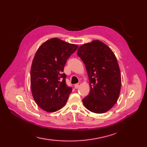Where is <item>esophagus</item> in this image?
Segmentation results:
<instances>
[{
	"label": "esophagus",
	"instance_id": "34e87169",
	"mask_svg": "<svg viewBox=\"0 0 147 147\" xmlns=\"http://www.w3.org/2000/svg\"><path fill=\"white\" fill-rule=\"evenodd\" d=\"M74 87H75V88L77 89L78 87H79V85H78V84H75Z\"/></svg>",
	"mask_w": 147,
	"mask_h": 147
}]
</instances>
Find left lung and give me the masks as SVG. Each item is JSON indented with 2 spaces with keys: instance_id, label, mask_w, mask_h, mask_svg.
<instances>
[{
  "instance_id": "obj_1",
  "label": "left lung",
  "mask_w": 147,
  "mask_h": 147,
  "mask_svg": "<svg viewBox=\"0 0 147 147\" xmlns=\"http://www.w3.org/2000/svg\"><path fill=\"white\" fill-rule=\"evenodd\" d=\"M77 55L87 70L90 90L82 102L95 113L109 111L115 104L121 88V74L116 57L104 43L96 40L79 47Z\"/></svg>"
}]
</instances>
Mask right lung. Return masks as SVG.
<instances>
[{
  "label": "right lung",
  "instance_id": "1",
  "mask_svg": "<svg viewBox=\"0 0 147 147\" xmlns=\"http://www.w3.org/2000/svg\"><path fill=\"white\" fill-rule=\"evenodd\" d=\"M78 45L57 38L47 40L39 47L32 61L30 85L37 105L48 112H54L65 105L71 87L65 82L63 69Z\"/></svg>",
  "mask_w": 147,
  "mask_h": 147
}]
</instances>
